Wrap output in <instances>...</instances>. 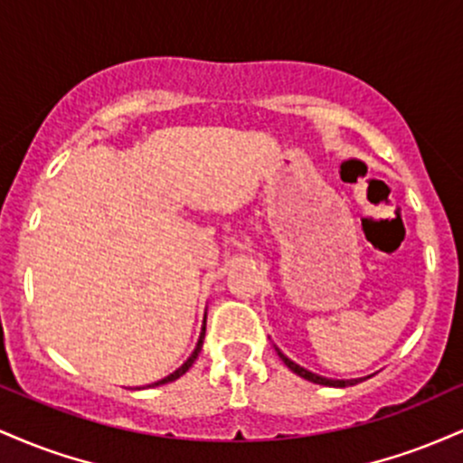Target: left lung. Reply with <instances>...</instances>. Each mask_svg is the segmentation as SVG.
<instances>
[{
    "instance_id": "1",
    "label": "left lung",
    "mask_w": 463,
    "mask_h": 463,
    "mask_svg": "<svg viewBox=\"0 0 463 463\" xmlns=\"http://www.w3.org/2000/svg\"><path fill=\"white\" fill-rule=\"evenodd\" d=\"M278 354H279V358H282V361H284V365H287L290 372H295V373H298V376L306 378V381H310V383H317V385H326V387H347V385H354V383H358V381H330V378L317 376V373L308 372V370H304V367H299L298 363H293V361H290V358H288V356H284L282 352H279V350H278Z\"/></svg>"
}]
</instances>
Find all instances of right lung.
Listing matches in <instances>:
<instances>
[{"mask_svg": "<svg viewBox=\"0 0 463 463\" xmlns=\"http://www.w3.org/2000/svg\"><path fill=\"white\" fill-rule=\"evenodd\" d=\"M203 336H205V324H203V330H201V336H199V344H196V347H194V352H192V356L188 358V361L184 363V365L179 367V370H176L175 373H170L168 378H164V381H159V383H155V385H165V383H173V381H176V378L179 376H184L185 372L190 370L192 367V363L196 361V356H199V352H201V347H203Z\"/></svg>", "mask_w": 463, "mask_h": 463, "instance_id": "add662e5", "label": "right lung"}]
</instances>
